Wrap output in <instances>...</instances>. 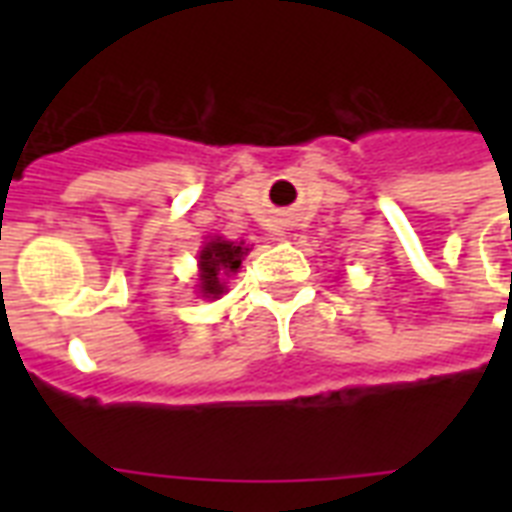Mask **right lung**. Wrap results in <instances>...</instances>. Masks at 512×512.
Segmentation results:
<instances>
[{
	"mask_svg": "<svg viewBox=\"0 0 512 512\" xmlns=\"http://www.w3.org/2000/svg\"><path fill=\"white\" fill-rule=\"evenodd\" d=\"M249 252L244 241H225L220 236L209 239L199 252V295L220 297L225 292V276L241 268V260Z\"/></svg>",
	"mask_w": 512,
	"mask_h": 512,
	"instance_id": "1",
	"label": "right lung"
}]
</instances>
